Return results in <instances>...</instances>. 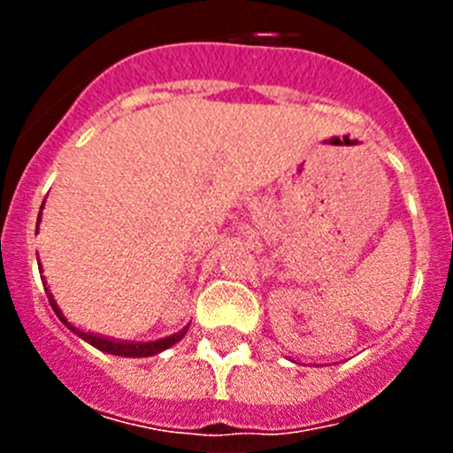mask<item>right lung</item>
Instances as JSON below:
<instances>
[{
    "instance_id": "right-lung-1",
    "label": "right lung",
    "mask_w": 453,
    "mask_h": 453,
    "mask_svg": "<svg viewBox=\"0 0 453 453\" xmlns=\"http://www.w3.org/2000/svg\"><path fill=\"white\" fill-rule=\"evenodd\" d=\"M41 208H43V205H41ZM39 221H41V212H39ZM36 227H39V226H36ZM39 272H43V269H41V263H39ZM41 280H43L45 294H48L50 304H52L54 313L58 315V319H61V322L65 324V326L70 328L72 333H76V335H79L81 340L89 342V344L94 346V349L103 350V353L118 355V357H153V355L162 353V350L171 349L173 344H177V342H180L181 337L186 335V331H188V326H184L180 333H175V335L162 337V340H155V342H118V340H111V337H100V335H94V333H85V331H81V328H76L74 324L67 322V318H65V315H63L61 309H58L57 300H54L52 294H50L48 282H45V278H41Z\"/></svg>"
}]
</instances>
